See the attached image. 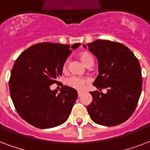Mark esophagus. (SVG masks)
Returning <instances> with one entry per match:
<instances>
[{"instance_id":"1","label":"esophagus","mask_w":150,"mask_h":150,"mask_svg":"<svg viewBox=\"0 0 150 150\" xmlns=\"http://www.w3.org/2000/svg\"><path fill=\"white\" fill-rule=\"evenodd\" d=\"M77 94H78V96L80 97V96L82 95V92H77Z\"/></svg>"}]
</instances>
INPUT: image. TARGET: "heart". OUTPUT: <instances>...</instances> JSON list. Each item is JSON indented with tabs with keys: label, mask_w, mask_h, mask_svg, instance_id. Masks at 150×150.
<instances>
[{
	"label": "heart",
	"mask_w": 150,
	"mask_h": 150,
	"mask_svg": "<svg viewBox=\"0 0 150 150\" xmlns=\"http://www.w3.org/2000/svg\"><path fill=\"white\" fill-rule=\"evenodd\" d=\"M81 60L85 66L90 62H93V58L88 53H83L81 54ZM69 59H66L62 65L63 71H66L68 68ZM89 80L85 77H81V76H71L66 79V84L69 87L75 88L76 90H83L86 86V84H88Z\"/></svg>",
	"instance_id": "heart-1"
}]
</instances>
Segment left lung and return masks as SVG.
I'll return each mask as SVG.
<instances>
[{"label":"left lung","mask_w":150,"mask_h":150,"mask_svg":"<svg viewBox=\"0 0 150 150\" xmlns=\"http://www.w3.org/2000/svg\"><path fill=\"white\" fill-rule=\"evenodd\" d=\"M86 48L85 45H83ZM88 50L97 58L99 75L90 92L92 102L87 110L93 122L112 127L127 121L136 109L142 92V78L138 58L128 47L109 40L88 43Z\"/></svg>","instance_id":"left-lung-1"}]
</instances>
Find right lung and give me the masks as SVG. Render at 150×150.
Wrapping results in <instances>:
<instances>
[{
  "label": "right lung",
  "instance_id": "add662e5",
  "mask_svg": "<svg viewBox=\"0 0 150 150\" xmlns=\"http://www.w3.org/2000/svg\"><path fill=\"white\" fill-rule=\"evenodd\" d=\"M80 45L37 43L16 60L9 79L10 96L19 115L29 124L47 129L68 119L77 92L64 85L58 94V90L52 91L50 86L58 83L63 62Z\"/></svg>",
  "mask_w": 150,
  "mask_h": 150
}]
</instances>
